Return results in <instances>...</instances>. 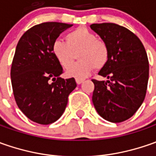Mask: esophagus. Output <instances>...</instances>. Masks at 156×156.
I'll list each match as a JSON object with an SVG mask.
<instances>
[{
	"label": "esophagus",
	"instance_id": "34e87169",
	"mask_svg": "<svg viewBox=\"0 0 156 156\" xmlns=\"http://www.w3.org/2000/svg\"><path fill=\"white\" fill-rule=\"evenodd\" d=\"M75 81H76L77 84H81V83H82V82L84 81V79H83V78H76V79H75Z\"/></svg>",
	"mask_w": 156,
	"mask_h": 156
}]
</instances>
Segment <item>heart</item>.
<instances>
[{"mask_svg": "<svg viewBox=\"0 0 156 156\" xmlns=\"http://www.w3.org/2000/svg\"><path fill=\"white\" fill-rule=\"evenodd\" d=\"M77 52L80 61L71 65ZM52 53L64 69L69 67L67 69V75L76 78L87 76L94 67L96 69H102L109 58L107 42L98 39L95 34L84 27L68 34L66 41H55L52 44Z\"/></svg>", "mask_w": 156, "mask_h": 156, "instance_id": "b5f03b06", "label": "heart"}]
</instances>
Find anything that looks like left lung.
I'll use <instances>...</instances> for the list:
<instances>
[{"mask_svg": "<svg viewBox=\"0 0 156 156\" xmlns=\"http://www.w3.org/2000/svg\"><path fill=\"white\" fill-rule=\"evenodd\" d=\"M90 27L107 42L109 58L98 75L108 81L93 79L94 106L111 122L129 119L146 96L149 66L144 46L128 28L115 23L92 24Z\"/></svg>", "mask_w": 156, "mask_h": 156, "instance_id": "8db88e82", "label": "left lung"}]
</instances>
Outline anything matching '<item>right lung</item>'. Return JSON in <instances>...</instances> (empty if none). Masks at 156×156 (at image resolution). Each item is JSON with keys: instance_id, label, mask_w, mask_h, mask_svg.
<instances>
[{"instance_id": "1", "label": "right lung", "mask_w": 156, "mask_h": 156, "mask_svg": "<svg viewBox=\"0 0 156 156\" xmlns=\"http://www.w3.org/2000/svg\"><path fill=\"white\" fill-rule=\"evenodd\" d=\"M72 24L43 22L23 34L11 66V82L18 108L34 122L48 125L62 116L75 78L62 79V65L52 53V44Z\"/></svg>"}]
</instances>
